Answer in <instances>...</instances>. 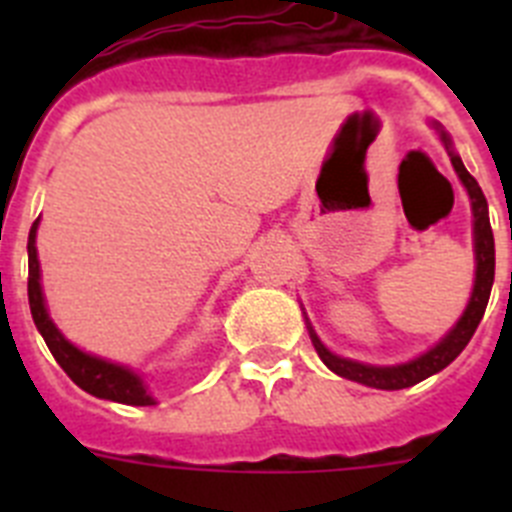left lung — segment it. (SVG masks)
Here are the masks:
<instances>
[{
	"label": "left lung",
	"mask_w": 512,
	"mask_h": 512,
	"mask_svg": "<svg viewBox=\"0 0 512 512\" xmlns=\"http://www.w3.org/2000/svg\"><path fill=\"white\" fill-rule=\"evenodd\" d=\"M441 138L443 143H446V148H449L451 164H454L456 174H459V179L464 182V187H467L469 197H472L474 251H477V279H474L472 300H469L467 310H464V315L459 318V323L446 333L443 341H438L428 354L418 356L415 361H408V364L400 366H369L359 364V361L341 359V356L330 354L328 348L320 343V338L315 336L310 328L312 346H315L318 356L323 359V364L328 366L330 372H336L338 377L366 384V387H377V390H405V387H413V384L423 382V379H428L431 374L446 369V366L467 348V343L472 341L474 336V330H477L479 320L485 315L492 282H495V238H492L490 215H487V200L485 194H482V189H479L477 179L464 169L461 158L451 151L449 135L441 133Z\"/></svg>",
	"instance_id": "8db88e82"
}]
</instances>
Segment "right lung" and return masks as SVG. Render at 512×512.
<instances>
[{
	"instance_id": "add662e5",
	"label": "right lung",
	"mask_w": 512,
	"mask_h": 512,
	"mask_svg": "<svg viewBox=\"0 0 512 512\" xmlns=\"http://www.w3.org/2000/svg\"><path fill=\"white\" fill-rule=\"evenodd\" d=\"M40 220V217H38ZM38 220L30 228L27 235V300H30V312L38 325L40 336H43L45 346L51 348L53 359L61 364V369L71 377V382L79 384L81 390L89 392L102 400L122 402V405H153V397L146 392V384L140 382L138 374H133L125 366L110 364V361L89 356L84 351L69 343L58 333L53 320L45 312L43 289H40V264L38 251H35V233H38Z\"/></svg>"
}]
</instances>
